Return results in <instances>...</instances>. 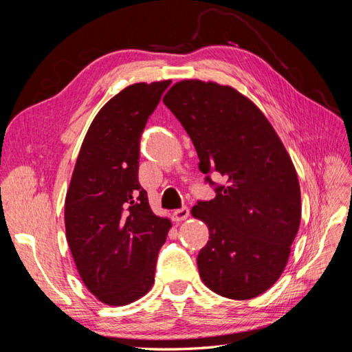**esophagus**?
I'll return each mask as SVG.
<instances>
[{"label":"esophagus","instance_id":"34e87169","mask_svg":"<svg viewBox=\"0 0 352 352\" xmlns=\"http://www.w3.org/2000/svg\"><path fill=\"white\" fill-rule=\"evenodd\" d=\"M189 217V208L188 207H182L179 210H175L173 212V219L176 221H182V220H186Z\"/></svg>","mask_w":352,"mask_h":352}]
</instances>
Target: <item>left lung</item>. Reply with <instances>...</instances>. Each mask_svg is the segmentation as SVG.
Segmentation results:
<instances>
[{
	"label": "left lung",
	"instance_id": "left-lung-1",
	"mask_svg": "<svg viewBox=\"0 0 352 352\" xmlns=\"http://www.w3.org/2000/svg\"><path fill=\"white\" fill-rule=\"evenodd\" d=\"M163 102L192 140L199 170L216 190L190 211L210 230L197 258L201 279L230 300L258 296L280 278L300 228L292 160L257 105L232 87L188 79ZM210 173L226 184L212 183Z\"/></svg>",
	"mask_w": 352,
	"mask_h": 352
}]
</instances>
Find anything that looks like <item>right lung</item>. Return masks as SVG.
Returning a JSON list of instances; mask_svg holds the SVG:
<instances>
[{
  "instance_id": "add662e5",
  "label": "right lung",
  "mask_w": 352,
  "mask_h": 352,
  "mask_svg": "<svg viewBox=\"0 0 352 352\" xmlns=\"http://www.w3.org/2000/svg\"><path fill=\"white\" fill-rule=\"evenodd\" d=\"M170 80L124 88L95 116L65 202L66 238L80 279L104 304L140 300L154 283L172 223L155 216L138 180L140 141Z\"/></svg>"
}]
</instances>
